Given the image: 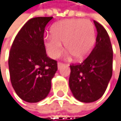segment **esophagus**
Instances as JSON below:
<instances>
[{"label":"esophagus","mask_w":121,"mask_h":121,"mask_svg":"<svg viewBox=\"0 0 121 121\" xmlns=\"http://www.w3.org/2000/svg\"><path fill=\"white\" fill-rule=\"evenodd\" d=\"M65 65L63 64V63H61V62H58V64H57V67H58V69H59L60 68H61L62 66H64Z\"/></svg>","instance_id":"obj_1"}]
</instances>
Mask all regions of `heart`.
<instances>
[{
  "mask_svg": "<svg viewBox=\"0 0 121 121\" xmlns=\"http://www.w3.org/2000/svg\"><path fill=\"white\" fill-rule=\"evenodd\" d=\"M52 35L44 38V44L49 56L57 58L63 50V44L68 50L67 56H74L77 60L86 58L95 42V30L88 20L67 19L54 24Z\"/></svg>",
  "mask_w": 121,
  "mask_h": 121,
  "instance_id": "obj_1",
  "label": "heart"
}]
</instances>
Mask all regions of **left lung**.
Segmentation results:
<instances>
[{
	"instance_id": "obj_1",
	"label": "left lung",
	"mask_w": 121,
	"mask_h": 121,
	"mask_svg": "<svg viewBox=\"0 0 121 121\" xmlns=\"http://www.w3.org/2000/svg\"><path fill=\"white\" fill-rule=\"evenodd\" d=\"M96 43L90 55L80 64L70 65L69 88L74 97L82 103H92L105 93L113 72V48L108 32L94 21Z\"/></svg>"
}]
</instances>
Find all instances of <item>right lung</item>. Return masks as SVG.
<instances>
[{
    "label": "right lung",
    "instance_id": "right-lung-1",
    "mask_svg": "<svg viewBox=\"0 0 121 121\" xmlns=\"http://www.w3.org/2000/svg\"><path fill=\"white\" fill-rule=\"evenodd\" d=\"M53 17H36L24 24L11 46L8 67L12 86L23 100L37 103L50 92L56 61L46 54L44 33Z\"/></svg>",
    "mask_w": 121,
    "mask_h": 121
}]
</instances>
